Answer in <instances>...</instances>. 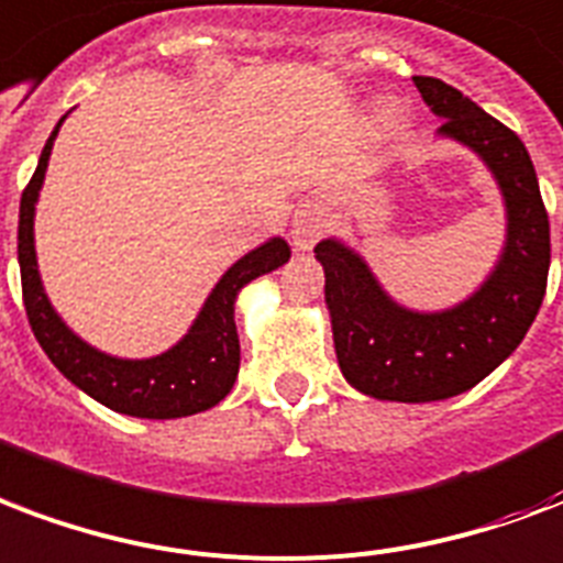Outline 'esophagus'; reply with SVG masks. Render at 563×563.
I'll list each match as a JSON object with an SVG mask.
<instances>
[{
  "mask_svg": "<svg viewBox=\"0 0 563 563\" xmlns=\"http://www.w3.org/2000/svg\"><path fill=\"white\" fill-rule=\"evenodd\" d=\"M324 230H328V209L321 200H307L298 206V212L291 218V244L298 251H310Z\"/></svg>",
  "mask_w": 563,
  "mask_h": 563,
  "instance_id": "obj_1",
  "label": "esophagus"
}]
</instances>
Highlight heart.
Masks as SVG:
<instances>
[{"label":"heart","mask_w":563,"mask_h":563,"mask_svg":"<svg viewBox=\"0 0 563 563\" xmlns=\"http://www.w3.org/2000/svg\"><path fill=\"white\" fill-rule=\"evenodd\" d=\"M398 120H401L398 109H386L384 111V123H386V126H398Z\"/></svg>","instance_id":"1"}]
</instances>
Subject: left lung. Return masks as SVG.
<instances>
[{
  "instance_id": "obj_1",
  "label": "left lung",
  "mask_w": 563,
  "mask_h": 563,
  "mask_svg": "<svg viewBox=\"0 0 563 563\" xmlns=\"http://www.w3.org/2000/svg\"><path fill=\"white\" fill-rule=\"evenodd\" d=\"M443 126L482 158L505 203V244L487 280L454 307L410 310L339 239L316 244L324 268V303L342 375L380 401H443L482 384L517 351L547 295L549 218L531 156L505 123L434 76H413Z\"/></svg>"
}]
</instances>
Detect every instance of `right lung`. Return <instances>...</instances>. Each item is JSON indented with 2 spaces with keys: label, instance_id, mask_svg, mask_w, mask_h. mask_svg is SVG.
<instances>
[{
  "label": "right lung",
  "instance_id": "obj_1",
  "mask_svg": "<svg viewBox=\"0 0 563 563\" xmlns=\"http://www.w3.org/2000/svg\"><path fill=\"white\" fill-rule=\"evenodd\" d=\"M64 118L46 141L37 158V170L20 200L16 260L23 277L25 316L34 339L73 386H79L81 393H88L93 401H100L114 413L139 416V419H179V416L203 413L218 401H224L239 375V330H235L239 291L256 277L289 263V244L280 235H274L251 253H244L242 260H235L224 277L214 283L186 336L156 357L126 360L93 349L55 312L53 300L43 289L37 251H34V206L41 197L46 165Z\"/></svg>",
  "mask_w": 563,
  "mask_h": 563
}]
</instances>
